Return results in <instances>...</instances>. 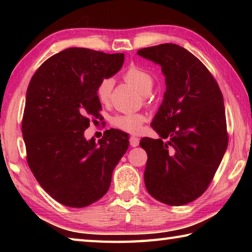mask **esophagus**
<instances>
[{"mask_svg": "<svg viewBox=\"0 0 252 252\" xmlns=\"http://www.w3.org/2000/svg\"><path fill=\"white\" fill-rule=\"evenodd\" d=\"M139 142H140V140H139V138H136V136H131L130 138V146L131 147H138L139 146Z\"/></svg>", "mask_w": 252, "mask_h": 252, "instance_id": "esophagus-1", "label": "esophagus"}]
</instances>
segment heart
I'll use <instances>...</instances> for the list:
<instances>
[{
    "label": "heart",
    "mask_w": 252,
    "mask_h": 252,
    "mask_svg": "<svg viewBox=\"0 0 252 252\" xmlns=\"http://www.w3.org/2000/svg\"><path fill=\"white\" fill-rule=\"evenodd\" d=\"M123 78H125L127 83L133 85L136 90L143 95L150 93L153 87V76L148 71L143 70L139 66H130L125 72ZM112 79L110 78L102 79L99 84L96 85V96L102 103H106L109 101L111 90H112ZM144 121H146V117L141 113H127L114 117L112 120V125L118 127V129L129 132V133H139L142 129V125Z\"/></svg>",
    "instance_id": "heart-1"
}]
</instances>
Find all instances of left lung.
I'll use <instances>...</instances> for the list:
<instances>
[{
	"mask_svg": "<svg viewBox=\"0 0 252 252\" xmlns=\"http://www.w3.org/2000/svg\"><path fill=\"white\" fill-rule=\"evenodd\" d=\"M138 54L161 66L167 85L151 123L160 139L140 141L148 155L144 183L158 201L183 206L207 190L227 150L222 93L202 62L180 45Z\"/></svg>",
	"mask_w": 252,
	"mask_h": 252,
	"instance_id": "obj_1",
	"label": "left lung"
}]
</instances>
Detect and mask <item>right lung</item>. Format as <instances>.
I'll return each instance as SVG.
<instances>
[{
  "label": "right lung",
  "mask_w": 252,
  "mask_h": 252,
  "mask_svg": "<svg viewBox=\"0 0 252 252\" xmlns=\"http://www.w3.org/2000/svg\"><path fill=\"white\" fill-rule=\"evenodd\" d=\"M123 61V53L69 48L46 60L30 81L22 121L28 164L64 206L83 208L103 197L129 147V136L117 129L106 130L99 142L84 138L89 116H100L96 85Z\"/></svg>",
  "instance_id": "add662e5"
}]
</instances>
